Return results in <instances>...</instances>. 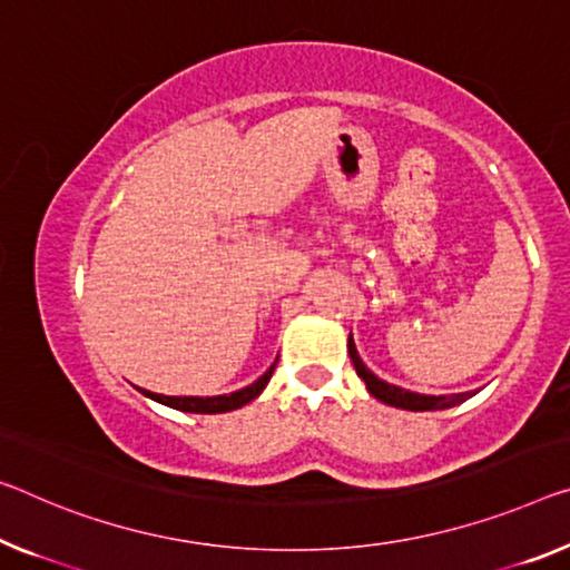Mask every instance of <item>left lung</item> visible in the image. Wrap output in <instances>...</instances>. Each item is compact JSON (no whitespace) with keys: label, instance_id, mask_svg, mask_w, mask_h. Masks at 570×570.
<instances>
[{"label":"left lung","instance_id":"8db88e82","mask_svg":"<svg viewBox=\"0 0 570 570\" xmlns=\"http://www.w3.org/2000/svg\"><path fill=\"white\" fill-rule=\"evenodd\" d=\"M348 356H352L354 370L364 380L366 390H370V395L376 397V400H382L384 405L402 407V410H445V407H453L466 397H471L469 392H461V395H417V392L402 390V387H397V384H390V382L380 380V376L366 370L362 358H358L352 336H348Z\"/></svg>","mask_w":570,"mask_h":570}]
</instances>
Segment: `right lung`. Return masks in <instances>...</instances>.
I'll return each instance as SVG.
<instances>
[{
  "label": "right lung",
  "mask_w": 570,
  "mask_h": 570,
  "mask_svg": "<svg viewBox=\"0 0 570 570\" xmlns=\"http://www.w3.org/2000/svg\"><path fill=\"white\" fill-rule=\"evenodd\" d=\"M277 364V362H275ZM275 364L269 366V370L259 376L257 382H252L249 387H244L239 392H232V395H216V397H168V395H157V392L150 390H139L142 395H147L155 402H163V405L175 407V410H183V413H229V410H236L242 405H247V402L255 400L262 390L267 387L269 376L275 372Z\"/></svg>",
  "instance_id": "obj_1"
}]
</instances>
